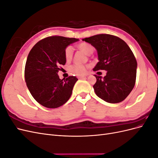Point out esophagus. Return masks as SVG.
<instances>
[{
	"label": "esophagus",
	"instance_id": "obj_1",
	"mask_svg": "<svg viewBox=\"0 0 158 158\" xmlns=\"http://www.w3.org/2000/svg\"><path fill=\"white\" fill-rule=\"evenodd\" d=\"M84 77H85V76H78V78H84Z\"/></svg>",
	"mask_w": 158,
	"mask_h": 158
}]
</instances>
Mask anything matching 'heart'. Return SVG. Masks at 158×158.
<instances>
[{
    "instance_id": "1",
    "label": "heart",
    "mask_w": 158,
    "mask_h": 158,
    "mask_svg": "<svg viewBox=\"0 0 158 158\" xmlns=\"http://www.w3.org/2000/svg\"><path fill=\"white\" fill-rule=\"evenodd\" d=\"M78 48L83 51L84 53L86 55L92 54L94 51V47L92 45L90 44H86V43H82L78 45ZM74 52L73 47L69 45L66 47L64 50V56L65 59L67 61H69L72 57H73ZM90 67L89 64H73L70 66V70L73 74L77 75V76H84L87 73L88 70Z\"/></svg>"
}]
</instances>
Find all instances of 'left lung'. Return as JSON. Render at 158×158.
Masks as SVG:
<instances>
[{
	"mask_svg": "<svg viewBox=\"0 0 158 158\" xmlns=\"http://www.w3.org/2000/svg\"><path fill=\"white\" fill-rule=\"evenodd\" d=\"M97 50L99 62L93 70H105L106 76L94 75V85L99 98L110 103L123 102L131 92L136 82L137 62L130 47L121 38L99 34L84 38Z\"/></svg>",
	"mask_w": 158,
	"mask_h": 158,
	"instance_id": "left-lung-1",
	"label": "left lung"
}]
</instances>
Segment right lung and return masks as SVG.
<instances>
[{
    "label": "right lung",
    "instance_id": "1",
    "mask_svg": "<svg viewBox=\"0 0 158 158\" xmlns=\"http://www.w3.org/2000/svg\"><path fill=\"white\" fill-rule=\"evenodd\" d=\"M79 41L76 38L51 36L38 41L27 56L24 76L33 98L47 108L60 107L70 98L78 78L70 76L60 80V65H64V50Z\"/></svg>",
    "mask_w": 158,
    "mask_h": 158
}]
</instances>
